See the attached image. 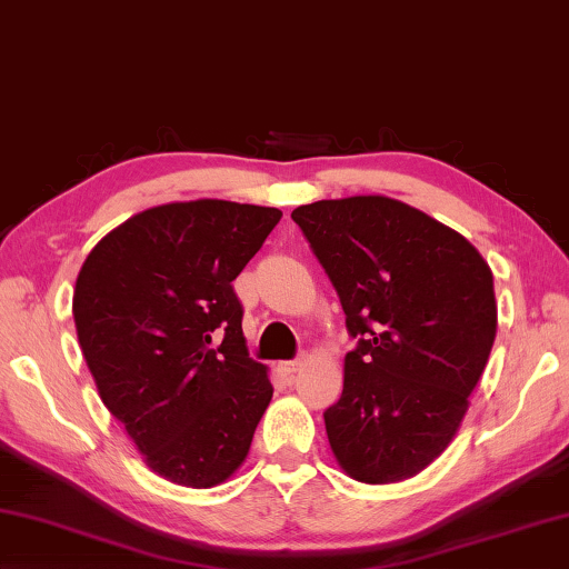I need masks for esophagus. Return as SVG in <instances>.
<instances>
[{
  "mask_svg": "<svg viewBox=\"0 0 569 569\" xmlns=\"http://www.w3.org/2000/svg\"><path fill=\"white\" fill-rule=\"evenodd\" d=\"M303 365H306V355H300V358H296V360L281 362V370H283L286 375H293V372H298Z\"/></svg>",
  "mask_w": 569,
  "mask_h": 569,
  "instance_id": "1",
  "label": "esophagus"
}]
</instances>
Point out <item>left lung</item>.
<instances>
[{"label": "left lung", "mask_w": 569, "mask_h": 569, "mask_svg": "<svg viewBox=\"0 0 569 569\" xmlns=\"http://www.w3.org/2000/svg\"><path fill=\"white\" fill-rule=\"evenodd\" d=\"M358 340L322 411L352 478L395 483L449 447L496 340L493 273L469 241L389 197L293 209Z\"/></svg>", "instance_id": "8db88e82"}]
</instances>
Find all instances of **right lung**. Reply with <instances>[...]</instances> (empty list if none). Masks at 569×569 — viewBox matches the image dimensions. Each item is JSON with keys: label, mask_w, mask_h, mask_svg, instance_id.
<instances>
[{"label": "right lung", "mask_w": 569, "mask_h": 569, "mask_svg": "<svg viewBox=\"0 0 569 569\" xmlns=\"http://www.w3.org/2000/svg\"><path fill=\"white\" fill-rule=\"evenodd\" d=\"M278 219L224 199L144 209L100 239L76 278L78 345L98 395L167 481L224 483L271 402L231 281Z\"/></svg>", "instance_id": "1"}]
</instances>
